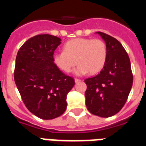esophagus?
<instances>
[{
  "label": "esophagus",
  "mask_w": 146,
  "mask_h": 146,
  "mask_svg": "<svg viewBox=\"0 0 146 146\" xmlns=\"http://www.w3.org/2000/svg\"><path fill=\"white\" fill-rule=\"evenodd\" d=\"M80 81H81V80H80V79H78V78H75V82H76V83L80 82Z\"/></svg>",
  "instance_id": "1"
}]
</instances>
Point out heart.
<instances>
[{
	"mask_svg": "<svg viewBox=\"0 0 146 146\" xmlns=\"http://www.w3.org/2000/svg\"><path fill=\"white\" fill-rule=\"evenodd\" d=\"M107 59V47L98 38H76L66 42L63 51L53 54V62L64 73H70L76 63V75L99 73Z\"/></svg>",
	"mask_w": 146,
	"mask_h": 146,
	"instance_id": "1",
	"label": "heart"
}]
</instances>
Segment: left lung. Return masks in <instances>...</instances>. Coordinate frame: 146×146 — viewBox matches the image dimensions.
Masks as SVG:
<instances>
[{
    "instance_id": "1",
    "label": "left lung",
    "mask_w": 146,
    "mask_h": 146,
    "mask_svg": "<svg viewBox=\"0 0 146 146\" xmlns=\"http://www.w3.org/2000/svg\"><path fill=\"white\" fill-rule=\"evenodd\" d=\"M98 33L106 44L107 59L100 73L84 80L86 106L95 116L110 117L125 105L133 84V74L128 54L122 44L106 33Z\"/></svg>"
}]
</instances>
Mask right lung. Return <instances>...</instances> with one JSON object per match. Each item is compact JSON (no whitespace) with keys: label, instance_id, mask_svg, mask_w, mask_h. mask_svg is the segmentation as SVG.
Instances as JSON below:
<instances>
[{"label":"right lung","instance_id":"1","mask_svg":"<svg viewBox=\"0 0 146 146\" xmlns=\"http://www.w3.org/2000/svg\"><path fill=\"white\" fill-rule=\"evenodd\" d=\"M61 39L49 34L33 36L18 51L14 79L30 112L43 119H54L66 110V95L75 84L53 62Z\"/></svg>","mask_w":146,"mask_h":146}]
</instances>
